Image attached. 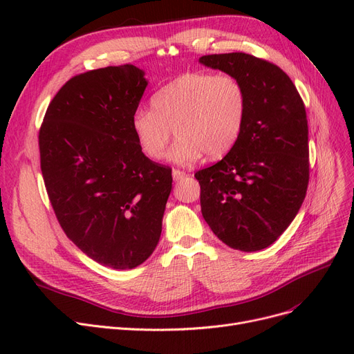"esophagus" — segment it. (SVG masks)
I'll use <instances>...</instances> for the list:
<instances>
[{"instance_id": "obj_1", "label": "esophagus", "mask_w": 354, "mask_h": 354, "mask_svg": "<svg viewBox=\"0 0 354 354\" xmlns=\"http://www.w3.org/2000/svg\"><path fill=\"white\" fill-rule=\"evenodd\" d=\"M185 177H187V174L185 173V171H181V169H173V178H174V181L183 180Z\"/></svg>"}]
</instances>
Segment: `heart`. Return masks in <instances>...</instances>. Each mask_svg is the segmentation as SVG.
<instances>
[{
	"instance_id": "obj_1",
	"label": "heart",
	"mask_w": 354,
	"mask_h": 354,
	"mask_svg": "<svg viewBox=\"0 0 354 354\" xmlns=\"http://www.w3.org/2000/svg\"><path fill=\"white\" fill-rule=\"evenodd\" d=\"M151 109H137L131 130L145 156L160 159L174 130L177 140L168 151L171 162L195 164L203 155L220 159L236 145L245 122L246 97L242 84L230 75L187 72L159 88Z\"/></svg>"
}]
</instances>
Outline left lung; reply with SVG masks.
<instances>
[{
    "label": "left lung",
    "mask_w": 354,
    "mask_h": 354,
    "mask_svg": "<svg viewBox=\"0 0 354 354\" xmlns=\"http://www.w3.org/2000/svg\"><path fill=\"white\" fill-rule=\"evenodd\" d=\"M245 90L246 113L232 151L195 174L201 211L216 236L233 250L267 248L286 230L306 198L308 127L291 78L246 53L202 56Z\"/></svg>",
    "instance_id": "left-lung-1"
}]
</instances>
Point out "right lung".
<instances>
[{
    "label": "right lung",
    "mask_w": 354,
    "mask_h": 354,
    "mask_svg": "<svg viewBox=\"0 0 354 354\" xmlns=\"http://www.w3.org/2000/svg\"><path fill=\"white\" fill-rule=\"evenodd\" d=\"M145 71L77 75L51 100L39 130L41 171L66 236L91 260L134 269L155 251L173 187L171 168L143 155L131 116Z\"/></svg>",
    "instance_id": "obj_1"
}]
</instances>
